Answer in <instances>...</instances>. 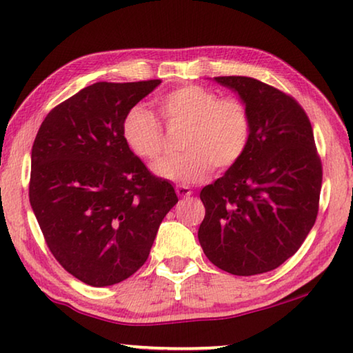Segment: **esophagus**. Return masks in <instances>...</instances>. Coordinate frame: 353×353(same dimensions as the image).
<instances>
[{
	"instance_id": "obj_1",
	"label": "esophagus",
	"mask_w": 353,
	"mask_h": 353,
	"mask_svg": "<svg viewBox=\"0 0 353 353\" xmlns=\"http://www.w3.org/2000/svg\"><path fill=\"white\" fill-rule=\"evenodd\" d=\"M176 193L181 196V198H188V196L193 194V190H191L190 187H187V185H177Z\"/></svg>"
}]
</instances>
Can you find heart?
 <instances>
[{
	"label": "heart",
	"instance_id": "heart-1",
	"mask_svg": "<svg viewBox=\"0 0 353 353\" xmlns=\"http://www.w3.org/2000/svg\"><path fill=\"white\" fill-rule=\"evenodd\" d=\"M168 126H185V152L154 165L159 177L179 183L202 182L218 171L230 170L246 154L252 119L248 105L234 97L218 98L213 90L196 83L174 88L157 99ZM123 140L137 157L155 160L163 154V126L140 104L124 113Z\"/></svg>",
	"mask_w": 353,
	"mask_h": 353
}]
</instances>
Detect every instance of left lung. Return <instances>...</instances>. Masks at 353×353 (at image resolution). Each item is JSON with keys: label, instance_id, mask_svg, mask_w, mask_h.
<instances>
[{"label": "left lung", "instance_id": "1", "mask_svg": "<svg viewBox=\"0 0 353 353\" xmlns=\"http://www.w3.org/2000/svg\"><path fill=\"white\" fill-rule=\"evenodd\" d=\"M214 81L240 94L252 119L246 154L201 191V248L234 276L272 271L297 252L319 208L322 163L297 101L246 76Z\"/></svg>", "mask_w": 353, "mask_h": 353}]
</instances>
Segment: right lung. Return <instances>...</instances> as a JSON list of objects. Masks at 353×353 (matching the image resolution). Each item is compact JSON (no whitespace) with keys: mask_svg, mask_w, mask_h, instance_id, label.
Instances as JSON below:
<instances>
[{"mask_svg":"<svg viewBox=\"0 0 353 353\" xmlns=\"http://www.w3.org/2000/svg\"><path fill=\"white\" fill-rule=\"evenodd\" d=\"M160 82L82 88L48 113L34 140V214L54 259L87 285H115L139 271L179 201L121 135L124 113Z\"/></svg>","mask_w":353,"mask_h":353,"instance_id":"right-lung-1","label":"right lung"}]
</instances>
